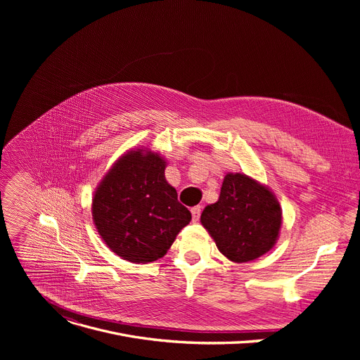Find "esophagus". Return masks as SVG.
I'll return each instance as SVG.
<instances>
[{
	"label": "esophagus",
	"instance_id": "1",
	"mask_svg": "<svg viewBox=\"0 0 360 360\" xmlns=\"http://www.w3.org/2000/svg\"><path fill=\"white\" fill-rule=\"evenodd\" d=\"M200 212H202V207H193L192 210H191V214H192V219H193V222H198L199 221V218H200Z\"/></svg>",
	"mask_w": 360,
	"mask_h": 360
}]
</instances>
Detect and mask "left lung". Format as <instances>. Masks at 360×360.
<instances>
[{"mask_svg": "<svg viewBox=\"0 0 360 360\" xmlns=\"http://www.w3.org/2000/svg\"><path fill=\"white\" fill-rule=\"evenodd\" d=\"M218 249L233 262L259 258L275 245L282 211L268 188L242 174H228L217 203L200 215Z\"/></svg>", "mask_w": 360, "mask_h": 360, "instance_id": "obj_1", "label": "left lung"}]
</instances>
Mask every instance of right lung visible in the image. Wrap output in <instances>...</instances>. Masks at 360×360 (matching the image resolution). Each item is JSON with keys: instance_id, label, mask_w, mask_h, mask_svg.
Wrapping results in <instances>:
<instances>
[{"instance_id": "add662e5", "label": "right lung", "mask_w": 360, "mask_h": 360, "mask_svg": "<svg viewBox=\"0 0 360 360\" xmlns=\"http://www.w3.org/2000/svg\"><path fill=\"white\" fill-rule=\"evenodd\" d=\"M164 174L165 162L158 153L131 150L95 192V226L122 259L146 264L162 258L192 218Z\"/></svg>"}]
</instances>
